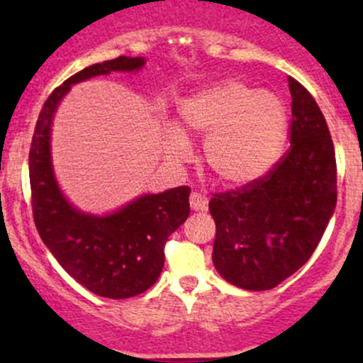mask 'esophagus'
<instances>
[{
	"label": "esophagus",
	"instance_id": "34e87169",
	"mask_svg": "<svg viewBox=\"0 0 363 363\" xmlns=\"http://www.w3.org/2000/svg\"><path fill=\"white\" fill-rule=\"evenodd\" d=\"M189 205H191L193 211H205L207 208V196L202 195V193L193 191L189 195Z\"/></svg>",
	"mask_w": 363,
	"mask_h": 363
}]
</instances>
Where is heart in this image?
I'll list each match as a JSON object with an SVG mask.
<instances>
[{
	"mask_svg": "<svg viewBox=\"0 0 363 363\" xmlns=\"http://www.w3.org/2000/svg\"><path fill=\"white\" fill-rule=\"evenodd\" d=\"M286 124V108L279 98L230 80L199 91L179 105L181 131L168 130L164 147L181 158L188 149L184 135L205 137L203 163L216 181L244 186L276 163Z\"/></svg>",
	"mask_w": 363,
	"mask_h": 363,
	"instance_id": "obj_1",
	"label": "heart"
}]
</instances>
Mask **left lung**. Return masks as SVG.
I'll return each mask as SVG.
<instances>
[{
  "label": "left lung",
  "instance_id": "1",
  "mask_svg": "<svg viewBox=\"0 0 363 363\" xmlns=\"http://www.w3.org/2000/svg\"><path fill=\"white\" fill-rule=\"evenodd\" d=\"M290 147L263 177L212 193V262L244 290L276 288L320 244L337 202V164L327 121L313 94L294 77Z\"/></svg>",
  "mask_w": 363,
  "mask_h": 363
}]
</instances>
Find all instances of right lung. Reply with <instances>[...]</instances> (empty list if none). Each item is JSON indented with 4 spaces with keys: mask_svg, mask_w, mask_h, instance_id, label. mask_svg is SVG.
Listing matches in <instances>:
<instances>
[{
    "mask_svg": "<svg viewBox=\"0 0 363 363\" xmlns=\"http://www.w3.org/2000/svg\"><path fill=\"white\" fill-rule=\"evenodd\" d=\"M142 67V57L119 56L65 80L43 104L29 149L33 219L43 244L73 279L105 298H130L156 283L164 263V244L189 216L191 189L179 186L160 195H144L105 218L82 214L63 199L54 179L50 123L72 84Z\"/></svg>",
    "mask_w": 363,
    "mask_h": 363,
    "instance_id": "add662e5",
    "label": "right lung"
}]
</instances>
